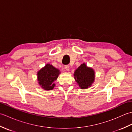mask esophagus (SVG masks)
Wrapping results in <instances>:
<instances>
[{
	"instance_id": "obj_1",
	"label": "esophagus",
	"mask_w": 132,
	"mask_h": 132,
	"mask_svg": "<svg viewBox=\"0 0 132 132\" xmlns=\"http://www.w3.org/2000/svg\"><path fill=\"white\" fill-rule=\"evenodd\" d=\"M64 69H66V71H69V70H70V66H69V65H66V66H64Z\"/></svg>"
}]
</instances>
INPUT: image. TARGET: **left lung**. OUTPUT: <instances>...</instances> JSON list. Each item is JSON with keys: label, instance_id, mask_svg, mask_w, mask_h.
<instances>
[{"label": "left lung", "instance_id": "left-lung-1", "mask_svg": "<svg viewBox=\"0 0 132 132\" xmlns=\"http://www.w3.org/2000/svg\"><path fill=\"white\" fill-rule=\"evenodd\" d=\"M74 78L79 87L87 88L94 82L95 73L93 69L87 67L85 63L82 64L74 72Z\"/></svg>", "mask_w": 132, "mask_h": 132}]
</instances>
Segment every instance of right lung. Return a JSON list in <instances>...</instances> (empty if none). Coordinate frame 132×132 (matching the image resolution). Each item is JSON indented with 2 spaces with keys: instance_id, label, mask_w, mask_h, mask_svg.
<instances>
[{
  "instance_id": "right-lung-1",
  "label": "right lung",
  "mask_w": 132,
  "mask_h": 132,
  "mask_svg": "<svg viewBox=\"0 0 132 132\" xmlns=\"http://www.w3.org/2000/svg\"><path fill=\"white\" fill-rule=\"evenodd\" d=\"M60 73L58 69L51 64H47L37 72L38 83L45 90H51L54 88V82L57 80Z\"/></svg>"
}]
</instances>
